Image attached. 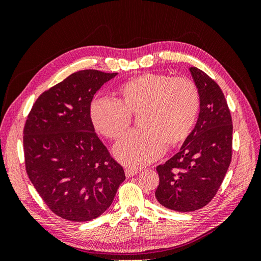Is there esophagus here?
Instances as JSON below:
<instances>
[{
	"label": "esophagus",
	"mask_w": 261,
	"mask_h": 261,
	"mask_svg": "<svg viewBox=\"0 0 261 261\" xmlns=\"http://www.w3.org/2000/svg\"><path fill=\"white\" fill-rule=\"evenodd\" d=\"M138 170H135V169H126L125 170V175H126V177H132V176H134V175H136V174H138Z\"/></svg>",
	"instance_id": "obj_1"
}]
</instances>
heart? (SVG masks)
I'll return each instance as SVG.
<instances>
[{"mask_svg": "<svg viewBox=\"0 0 261 261\" xmlns=\"http://www.w3.org/2000/svg\"><path fill=\"white\" fill-rule=\"evenodd\" d=\"M120 93L123 102L108 96L94 98L90 118L100 134L116 140L128 129L132 114H141L143 129L130 132L113 149L116 160L129 168L159 159L167 143H183L199 114V90L188 78L145 73L125 82Z\"/></svg>", "mask_w": 261, "mask_h": 261, "instance_id": "heart-1", "label": "heart"}]
</instances>
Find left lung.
Returning a JSON list of instances; mask_svg holds the SVG:
<instances>
[{
    "label": "left lung",
    "instance_id": "1",
    "mask_svg": "<svg viewBox=\"0 0 261 261\" xmlns=\"http://www.w3.org/2000/svg\"><path fill=\"white\" fill-rule=\"evenodd\" d=\"M189 72L200 94L198 118L179 151L156 167V200L179 212L198 210L210 202L232 158L233 125L224 94L201 69L191 67Z\"/></svg>",
    "mask_w": 261,
    "mask_h": 261
}]
</instances>
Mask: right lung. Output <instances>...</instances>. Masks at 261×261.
Segmentation results:
<instances>
[{
	"label": "right lung",
	"mask_w": 261,
	"mask_h": 261,
	"mask_svg": "<svg viewBox=\"0 0 261 261\" xmlns=\"http://www.w3.org/2000/svg\"><path fill=\"white\" fill-rule=\"evenodd\" d=\"M116 75L96 69L73 73L37 99L26 121L27 174L46 206L65 220L98 218L125 180L90 118L94 93Z\"/></svg>",
	"instance_id": "right-lung-1"
}]
</instances>
